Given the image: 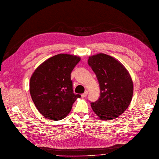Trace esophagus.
I'll list each match as a JSON object with an SVG mask.
<instances>
[{"instance_id": "esophagus-1", "label": "esophagus", "mask_w": 159, "mask_h": 159, "mask_svg": "<svg viewBox=\"0 0 159 159\" xmlns=\"http://www.w3.org/2000/svg\"><path fill=\"white\" fill-rule=\"evenodd\" d=\"M88 90H86L85 92H84V93H82V95H81V96H82V98H86V97L87 96V95H88Z\"/></svg>"}]
</instances>
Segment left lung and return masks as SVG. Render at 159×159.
<instances>
[{"label":"left lung","mask_w":159,"mask_h":159,"mask_svg":"<svg viewBox=\"0 0 159 159\" xmlns=\"http://www.w3.org/2000/svg\"><path fill=\"white\" fill-rule=\"evenodd\" d=\"M100 86V97L91 107L102 120L117 118L129 106L133 95L130 75L120 61L109 55L99 53L88 58Z\"/></svg>","instance_id":"obj_1"}]
</instances>
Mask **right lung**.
<instances>
[{
	"instance_id": "right-lung-1",
	"label": "right lung",
	"mask_w": 159,
	"mask_h": 159,
	"mask_svg": "<svg viewBox=\"0 0 159 159\" xmlns=\"http://www.w3.org/2000/svg\"><path fill=\"white\" fill-rule=\"evenodd\" d=\"M80 58L59 54L46 60L32 73L30 93L38 111L45 118L58 121L70 112L81 95L73 93L71 73Z\"/></svg>"
}]
</instances>
